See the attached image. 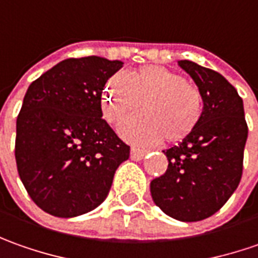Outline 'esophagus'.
Here are the masks:
<instances>
[{
	"instance_id": "esophagus-1",
	"label": "esophagus",
	"mask_w": 258,
	"mask_h": 258,
	"mask_svg": "<svg viewBox=\"0 0 258 258\" xmlns=\"http://www.w3.org/2000/svg\"><path fill=\"white\" fill-rule=\"evenodd\" d=\"M147 156L146 150H140V148H131V160L140 161Z\"/></svg>"
}]
</instances>
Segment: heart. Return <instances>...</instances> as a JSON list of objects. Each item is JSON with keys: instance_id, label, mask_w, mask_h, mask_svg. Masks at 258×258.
<instances>
[{"instance_id": "heart-1", "label": "heart", "mask_w": 258, "mask_h": 258, "mask_svg": "<svg viewBox=\"0 0 258 258\" xmlns=\"http://www.w3.org/2000/svg\"><path fill=\"white\" fill-rule=\"evenodd\" d=\"M146 114L122 121L120 133L140 146L185 138L200 122L204 98L201 90L180 73L161 66H147L108 81L102 108L111 121L131 114Z\"/></svg>"}]
</instances>
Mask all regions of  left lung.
I'll return each mask as SVG.
<instances>
[{"mask_svg": "<svg viewBox=\"0 0 258 258\" xmlns=\"http://www.w3.org/2000/svg\"><path fill=\"white\" fill-rule=\"evenodd\" d=\"M178 66L201 90L204 110L197 127L164 150L167 171L150 190L167 216L191 223L217 213L238 187L248 127L243 100L224 77L188 59Z\"/></svg>", "mask_w": 258, "mask_h": 258, "instance_id": "8db88e82", "label": "left lung"}]
</instances>
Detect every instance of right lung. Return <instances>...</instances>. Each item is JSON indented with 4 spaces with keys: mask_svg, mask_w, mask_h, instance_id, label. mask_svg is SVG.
Instances as JSON below:
<instances>
[{
    "mask_svg": "<svg viewBox=\"0 0 258 258\" xmlns=\"http://www.w3.org/2000/svg\"><path fill=\"white\" fill-rule=\"evenodd\" d=\"M121 61L68 58L32 81L17 117L15 161L32 201L55 217L98 207L130 146L102 120L104 85Z\"/></svg>",
    "mask_w": 258,
    "mask_h": 258,
    "instance_id": "right-lung-1",
    "label": "right lung"
}]
</instances>
